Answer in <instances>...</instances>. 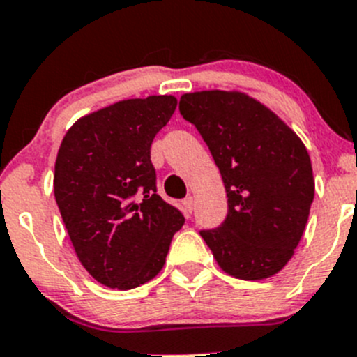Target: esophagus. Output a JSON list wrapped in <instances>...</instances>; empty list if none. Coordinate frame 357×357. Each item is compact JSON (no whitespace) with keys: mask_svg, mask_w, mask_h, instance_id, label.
I'll use <instances>...</instances> for the list:
<instances>
[{"mask_svg":"<svg viewBox=\"0 0 357 357\" xmlns=\"http://www.w3.org/2000/svg\"><path fill=\"white\" fill-rule=\"evenodd\" d=\"M182 205H184V208L188 210L189 213H191L192 210H195V198H192V196H188V198H185L184 202H182Z\"/></svg>","mask_w":357,"mask_h":357,"instance_id":"1","label":"esophagus"}]
</instances>
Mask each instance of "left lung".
I'll return each instance as SVG.
<instances>
[{"instance_id":"1","label":"left lung","mask_w":357,"mask_h":357,"mask_svg":"<svg viewBox=\"0 0 357 357\" xmlns=\"http://www.w3.org/2000/svg\"><path fill=\"white\" fill-rule=\"evenodd\" d=\"M178 110L208 145L226 188V219L199 235L226 273L243 280L271 277L293 257L314 202L307 149L247 94H184Z\"/></svg>"}]
</instances>
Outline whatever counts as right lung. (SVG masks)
Listing matches in <instances>:
<instances>
[{
  "instance_id": "obj_1",
  "label": "right lung",
  "mask_w": 357,
  "mask_h": 357,
  "mask_svg": "<svg viewBox=\"0 0 357 357\" xmlns=\"http://www.w3.org/2000/svg\"><path fill=\"white\" fill-rule=\"evenodd\" d=\"M173 96L126 100L79 119L56 159L54 195L75 252L98 282L133 289L161 271L184 215L158 195L151 161Z\"/></svg>"
}]
</instances>
